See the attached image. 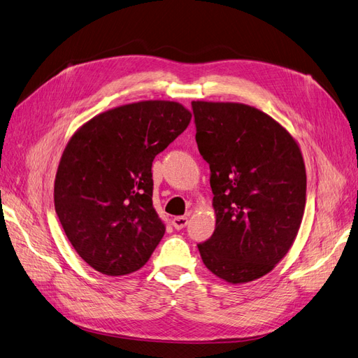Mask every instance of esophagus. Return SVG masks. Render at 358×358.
<instances>
[{
  "label": "esophagus",
  "instance_id": "34e87169",
  "mask_svg": "<svg viewBox=\"0 0 358 358\" xmlns=\"http://www.w3.org/2000/svg\"><path fill=\"white\" fill-rule=\"evenodd\" d=\"M171 224H173V227H175L176 230H182L183 227H187L188 218H187V216H175V218L171 220Z\"/></svg>",
  "mask_w": 358,
  "mask_h": 358
}]
</instances>
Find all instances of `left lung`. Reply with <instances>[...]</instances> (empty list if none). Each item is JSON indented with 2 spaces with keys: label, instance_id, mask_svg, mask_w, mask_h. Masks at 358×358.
Returning a JSON list of instances; mask_svg holds the SVG:
<instances>
[{
  "label": "left lung",
  "instance_id": "obj_1",
  "mask_svg": "<svg viewBox=\"0 0 358 358\" xmlns=\"http://www.w3.org/2000/svg\"><path fill=\"white\" fill-rule=\"evenodd\" d=\"M192 110L216 220L199 245L201 259L225 282H251L272 272L297 237L306 204L300 146L252 106L197 100Z\"/></svg>",
  "mask_w": 358,
  "mask_h": 358
}]
</instances>
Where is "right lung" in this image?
<instances>
[{
	"mask_svg": "<svg viewBox=\"0 0 358 358\" xmlns=\"http://www.w3.org/2000/svg\"><path fill=\"white\" fill-rule=\"evenodd\" d=\"M191 117L176 101H137L94 116L70 137L53 200L70 243L96 272L133 273L155 251L166 224L152 206L150 169Z\"/></svg>",
	"mask_w": 358,
	"mask_h": 358,
	"instance_id": "add662e5",
	"label": "right lung"
}]
</instances>
